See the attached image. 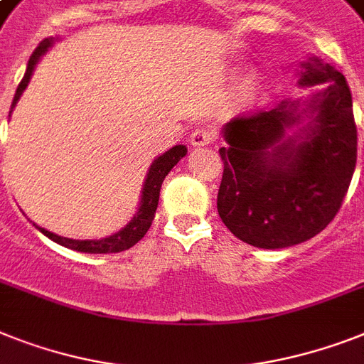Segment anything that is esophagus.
Segmentation results:
<instances>
[{
	"instance_id": "obj_1",
	"label": "esophagus",
	"mask_w": 364,
	"mask_h": 364,
	"mask_svg": "<svg viewBox=\"0 0 364 364\" xmlns=\"http://www.w3.org/2000/svg\"><path fill=\"white\" fill-rule=\"evenodd\" d=\"M215 136H217V134H215V131L200 127V129H196V131L191 134V144L194 147L209 146V144H213V141H215Z\"/></svg>"
}]
</instances>
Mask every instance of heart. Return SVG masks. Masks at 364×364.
Listing matches in <instances>:
<instances>
[{"label":"heart","instance_id":"b5f03b06","mask_svg":"<svg viewBox=\"0 0 364 364\" xmlns=\"http://www.w3.org/2000/svg\"><path fill=\"white\" fill-rule=\"evenodd\" d=\"M259 97H262V78L258 75H249L239 84L235 102L241 108H249V106L258 102Z\"/></svg>","mask_w":364,"mask_h":364}]
</instances>
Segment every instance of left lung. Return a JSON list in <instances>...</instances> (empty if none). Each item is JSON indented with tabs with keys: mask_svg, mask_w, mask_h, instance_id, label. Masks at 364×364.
Listing matches in <instances>:
<instances>
[{
	"mask_svg": "<svg viewBox=\"0 0 364 364\" xmlns=\"http://www.w3.org/2000/svg\"><path fill=\"white\" fill-rule=\"evenodd\" d=\"M309 100L233 117L223 129L224 173L217 196L226 228L258 249H286L335 218L357 162V127L344 75L318 58L301 63ZM298 132L289 134V129Z\"/></svg>",
	"mask_w": 364,
	"mask_h": 364,
	"instance_id": "1",
	"label": "left lung"
}]
</instances>
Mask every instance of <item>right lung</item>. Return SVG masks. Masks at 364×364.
<instances>
[{
  "label": "right lung",
  "instance_id": "obj_1",
  "mask_svg": "<svg viewBox=\"0 0 364 364\" xmlns=\"http://www.w3.org/2000/svg\"><path fill=\"white\" fill-rule=\"evenodd\" d=\"M54 44V38H44L43 43L38 44L35 52L31 54L28 61V69H26V75H23L22 82L18 84V90L14 93L13 106H16L18 99L22 97L23 90L28 87L29 80H31V75H33L35 67H37L38 59L43 58L48 48ZM187 155V147L185 146H173L172 149H168L166 153H162L161 156H156L153 161L149 172H147L146 181H144V188H141V200H140V208H138V213H136L132 220L127 224L125 228H121L119 232L114 233V235H108V237L102 239H69V237H61L58 233H52L48 230L41 228L37 226L38 232H43L44 235L52 241H55L61 247H67L70 250H78V252H87V254H110V252H121V250H127L134 247L138 241H140L144 235L147 233L149 226H151L153 218H155L156 205H159V196H161V187L164 177L170 173L177 162L181 161L183 156Z\"/></svg>",
  "mask_w": 364,
  "mask_h": 364
}]
</instances>
